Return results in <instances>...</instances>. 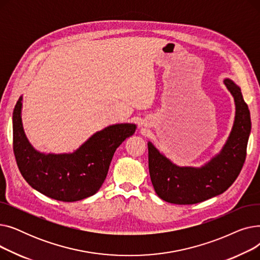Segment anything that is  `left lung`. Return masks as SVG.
<instances>
[{
    "instance_id": "left-lung-1",
    "label": "left lung",
    "mask_w": 260,
    "mask_h": 260,
    "mask_svg": "<svg viewBox=\"0 0 260 260\" xmlns=\"http://www.w3.org/2000/svg\"><path fill=\"white\" fill-rule=\"evenodd\" d=\"M223 82L236 105L234 125L221 152L207 165L177 167L151 142L147 143L149 175L162 200L175 204L202 202L225 192L238 177L247 156L251 117L240 88L230 79Z\"/></svg>"
}]
</instances>
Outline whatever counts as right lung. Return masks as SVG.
Here are the masks:
<instances>
[{"label": "right lung", "instance_id": "1", "mask_svg": "<svg viewBox=\"0 0 260 260\" xmlns=\"http://www.w3.org/2000/svg\"><path fill=\"white\" fill-rule=\"evenodd\" d=\"M22 97L12 114L13 153L18 168L31 187L43 195L74 202L94 195L103 184L118 146L136 131L122 123L93 134L72 154H43L27 140L21 119Z\"/></svg>", "mask_w": 260, "mask_h": 260}]
</instances>
